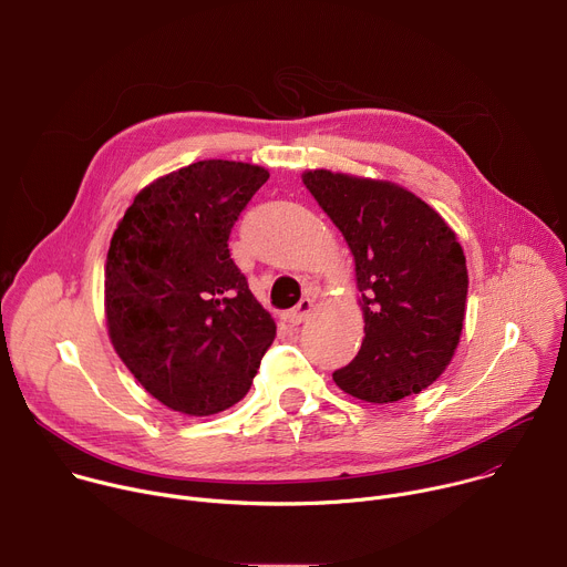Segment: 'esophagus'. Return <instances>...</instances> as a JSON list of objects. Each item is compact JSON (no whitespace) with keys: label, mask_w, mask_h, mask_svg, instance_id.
<instances>
[{"label":"esophagus","mask_w":567,"mask_h":567,"mask_svg":"<svg viewBox=\"0 0 567 567\" xmlns=\"http://www.w3.org/2000/svg\"><path fill=\"white\" fill-rule=\"evenodd\" d=\"M311 309H313V300L302 298L293 309H289V311L285 313V320H287V322H291V326H298V322H302V320H307V318H309Z\"/></svg>","instance_id":"1"}]
</instances>
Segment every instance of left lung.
<instances>
[{
    "mask_svg": "<svg viewBox=\"0 0 567 567\" xmlns=\"http://www.w3.org/2000/svg\"><path fill=\"white\" fill-rule=\"evenodd\" d=\"M302 184L354 256L365 337L332 374L370 403L429 388L451 363L466 311V258L442 215L392 182L307 171Z\"/></svg>",
    "mask_w": 567,
    "mask_h": 567,
    "instance_id": "obj_1",
    "label": "left lung"
}]
</instances>
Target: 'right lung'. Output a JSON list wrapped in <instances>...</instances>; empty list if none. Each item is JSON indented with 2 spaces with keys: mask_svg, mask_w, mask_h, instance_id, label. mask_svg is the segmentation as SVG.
Listing matches in <instances>:
<instances>
[{
  "mask_svg": "<svg viewBox=\"0 0 567 567\" xmlns=\"http://www.w3.org/2000/svg\"><path fill=\"white\" fill-rule=\"evenodd\" d=\"M269 171L206 158L145 186L118 221L105 265L110 341L164 406L208 417L254 383L276 339L228 254V235Z\"/></svg>",
  "mask_w": 567,
  "mask_h": 567,
  "instance_id": "1",
  "label": "right lung"
}]
</instances>
